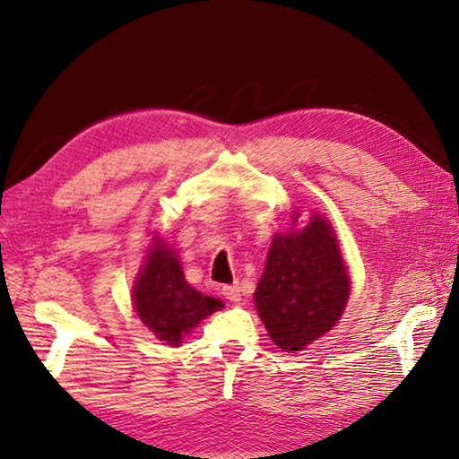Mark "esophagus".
Wrapping results in <instances>:
<instances>
[{
	"label": "esophagus",
	"mask_w": 459,
	"mask_h": 459,
	"mask_svg": "<svg viewBox=\"0 0 459 459\" xmlns=\"http://www.w3.org/2000/svg\"><path fill=\"white\" fill-rule=\"evenodd\" d=\"M221 295H224L230 302H239L241 300V289H239L238 283L224 285V289H221Z\"/></svg>",
	"instance_id": "1"
}]
</instances>
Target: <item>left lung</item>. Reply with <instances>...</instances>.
Listing matches in <instances>:
<instances>
[{"mask_svg": "<svg viewBox=\"0 0 459 459\" xmlns=\"http://www.w3.org/2000/svg\"><path fill=\"white\" fill-rule=\"evenodd\" d=\"M349 295V270L324 216L312 214L304 228L272 239L255 304L277 349L297 352L325 335L339 322Z\"/></svg>", "mask_w": 459, "mask_h": 459, "instance_id": "obj_1", "label": "left lung"}]
</instances>
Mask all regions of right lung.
I'll return each mask as SVG.
<instances>
[{
  "mask_svg": "<svg viewBox=\"0 0 459 459\" xmlns=\"http://www.w3.org/2000/svg\"><path fill=\"white\" fill-rule=\"evenodd\" d=\"M221 307V300L204 297L186 281L176 253L155 238L134 285V308L152 335L164 344L179 346L201 319Z\"/></svg>",
  "mask_w": 459,
  "mask_h": 459,
  "instance_id": "1",
  "label": "right lung"
}]
</instances>
